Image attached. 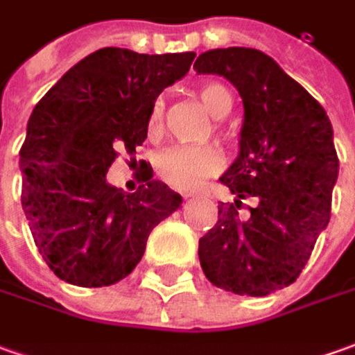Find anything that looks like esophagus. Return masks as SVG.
<instances>
[{
  "label": "esophagus",
  "instance_id": "1",
  "mask_svg": "<svg viewBox=\"0 0 355 355\" xmlns=\"http://www.w3.org/2000/svg\"><path fill=\"white\" fill-rule=\"evenodd\" d=\"M184 198H190V194H184Z\"/></svg>",
  "mask_w": 355,
  "mask_h": 355
}]
</instances>
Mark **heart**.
<instances>
[{
    "instance_id": "1",
    "label": "heart",
    "mask_w": 355,
    "mask_h": 355,
    "mask_svg": "<svg viewBox=\"0 0 355 355\" xmlns=\"http://www.w3.org/2000/svg\"><path fill=\"white\" fill-rule=\"evenodd\" d=\"M198 96L204 107L208 110V114L216 119H224L232 112V105H234L232 92L220 82L200 84ZM163 112H165L163 100H157L147 119V129L151 135L159 133L163 128ZM222 165H224V159L216 147L175 145L159 153L155 166H157V175L163 178L166 184L178 190H190L198 187L202 180L220 173Z\"/></svg>"
}]
</instances>
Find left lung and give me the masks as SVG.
Here are the masks:
<instances>
[{"mask_svg": "<svg viewBox=\"0 0 355 355\" xmlns=\"http://www.w3.org/2000/svg\"><path fill=\"white\" fill-rule=\"evenodd\" d=\"M194 70L230 80L243 102L239 153L220 177L234 204L198 241L206 279L236 295L265 297L297 281L330 222L338 180L334 131L324 107L271 56L227 46L202 53ZM245 196L258 204L241 220Z\"/></svg>", "mask_w": 355, "mask_h": 355, "instance_id": "1", "label": "left lung"}]
</instances>
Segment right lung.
I'll return each mask as SVG.
<instances>
[{
  "label": "right lung",
  "instance_id": "1",
  "mask_svg": "<svg viewBox=\"0 0 355 355\" xmlns=\"http://www.w3.org/2000/svg\"><path fill=\"white\" fill-rule=\"evenodd\" d=\"M194 56L105 46L35 105L19 153L21 206L58 279L78 287L121 281L141 261L151 230L180 208L182 196L155 180L153 168L133 194L112 187L105 173L117 151L133 155L147 139L155 100L189 72Z\"/></svg>",
  "mask_w": 355,
  "mask_h": 355
}]
</instances>
